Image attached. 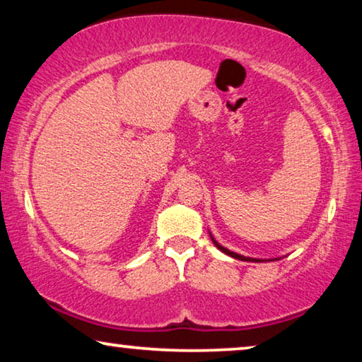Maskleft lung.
Masks as SVG:
<instances>
[{
	"mask_svg": "<svg viewBox=\"0 0 362 362\" xmlns=\"http://www.w3.org/2000/svg\"><path fill=\"white\" fill-rule=\"evenodd\" d=\"M212 242H214V244H216V247H217V249H219V250H222V252H224V254H227V255H230V257H234V259H239V260H247V262H260V260H257V259H250V257H244V255H239V254H235V252H230V250H227L226 249V247H222V245H219V244H217V242L214 240V239H212Z\"/></svg>",
	"mask_w": 362,
	"mask_h": 362,
	"instance_id": "obj_1",
	"label": "left lung"
}]
</instances>
